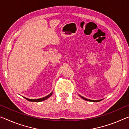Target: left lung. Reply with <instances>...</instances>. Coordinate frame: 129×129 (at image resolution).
I'll return each instance as SVG.
<instances>
[{
	"label": "left lung",
	"mask_w": 129,
	"mask_h": 129,
	"mask_svg": "<svg viewBox=\"0 0 129 129\" xmlns=\"http://www.w3.org/2000/svg\"><path fill=\"white\" fill-rule=\"evenodd\" d=\"M82 98L83 100H86V101H91V102H99L100 101V100H89V99H87L86 98H85L84 97H82V96H81L80 95H79Z\"/></svg>",
	"instance_id": "8db88e82"
}]
</instances>
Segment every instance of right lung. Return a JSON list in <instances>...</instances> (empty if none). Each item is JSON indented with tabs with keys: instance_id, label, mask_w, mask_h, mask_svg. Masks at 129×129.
I'll use <instances>...</instances> for the list:
<instances>
[{
	"instance_id": "obj_1",
	"label": "right lung",
	"mask_w": 129,
	"mask_h": 129,
	"mask_svg": "<svg viewBox=\"0 0 129 129\" xmlns=\"http://www.w3.org/2000/svg\"><path fill=\"white\" fill-rule=\"evenodd\" d=\"M52 93H53V92L49 94V95L45 96V97H44L40 98V99H27V98L24 97H23L25 99L28 100V101H30V102H41V101H44V100H47V99H48L49 97H51V96L52 95Z\"/></svg>"
}]
</instances>
